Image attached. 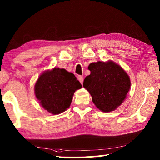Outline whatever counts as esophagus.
I'll return each instance as SVG.
<instances>
[{
    "mask_svg": "<svg viewBox=\"0 0 160 160\" xmlns=\"http://www.w3.org/2000/svg\"><path fill=\"white\" fill-rule=\"evenodd\" d=\"M78 80L80 81V82L81 84L83 83V77H82V76H81V75H78Z\"/></svg>",
    "mask_w": 160,
    "mask_h": 160,
    "instance_id": "1",
    "label": "esophagus"
}]
</instances>
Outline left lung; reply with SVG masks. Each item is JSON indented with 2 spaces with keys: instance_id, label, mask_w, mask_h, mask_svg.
<instances>
[{
  "instance_id": "1",
  "label": "left lung",
  "mask_w": 160,
  "mask_h": 160,
  "mask_svg": "<svg viewBox=\"0 0 160 160\" xmlns=\"http://www.w3.org/2000/svg\"><path fill=\"white\" fill-rule=\"evenodd\" d=\"M91 73L84 80L83 86L90 93L99 110H115L125 99L131 87L128 75L114 62L98 61L88 66Z\"/></svg>"
}]
</instances>
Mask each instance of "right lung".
Wrapping results in <instances>:
<instances>
[{"label":"right lung","mask_w":160,"mask_h":160,"mask_svg":"<svg viewBox=\"0 0 160 160\" xmlns=\"http://www.w3.org/2000/svg\"><path fill=\"white\" fill-rule=\"evenodd\" d=\"M34 88L42 107L53 114H58L70 107L75 91L82 85L72 72L55 68L40 75Z\"/></svg>","instance_id":"add662e5"}]
</instances>
